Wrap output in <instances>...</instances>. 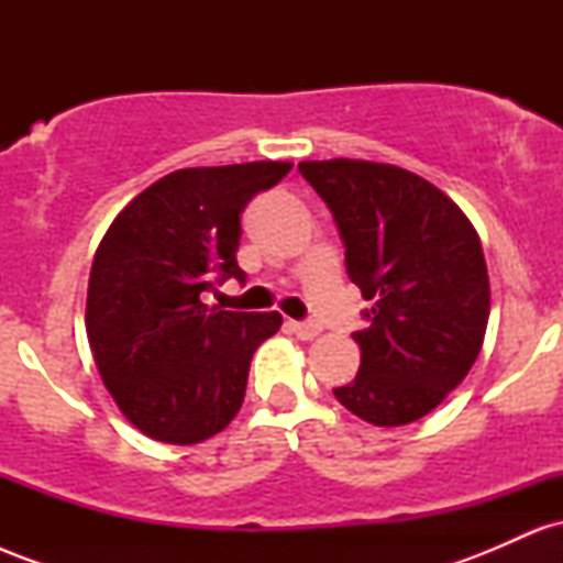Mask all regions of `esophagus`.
<instances>
[{"instance_id":"34e87169","label":"esophagus","mask_w":563,"mask_h":563,"mask_svg":"<svg viewBox=\"0 0 563 563\" xmlns=\"http://www.w3.org/2000/svg\"><path fill=\"white\" fill-rule=\"evenodd\" d=\"M288 331L299 335L301 341H312L314 335H320L322 328L318 322H299V320H288Z\"/></svg>"}]
</instances>
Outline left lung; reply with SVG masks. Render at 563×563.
Returning <instances> with one entry per match:
<instances>
[{"label": "left lung", "mask_w": 563, "mask_h": 563, "mask_svg": "<svg viewBox=\"0 0 563 563\" xmlns=\"http://www.w3.org/2000/svg\"><path fill=\"white\" fill-rule=\"evenodd\" d=\"M346 249L371 325L335 399L373 426L423 418L468 376L489 320V277L474 224L418 174L373 161H301Z\"/></svg>", "instance_id": "1"}]
</instances>
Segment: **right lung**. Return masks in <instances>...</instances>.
Instances as JSON below:
<instances>
[{
	"label": "right lung",
	"mask_w": 563,
	"mask_h": 563,
	"mask_svg": "<svg viewBox=\"0 0 563 563\" xmlns=\"http://www.w3.org/2000/svg\"><path fill=\"white\" fill-rule=\"evenodd\" d=\"M288 172L286 161L172 172L126 203L97 245L89 346L119 410L156 442L219 434L241 410L256 346L283 325L277 312H228L203 296L245 280L241 214Z\"/></svg>",
	"instance_id": "add662e5"
}]
</instances>
